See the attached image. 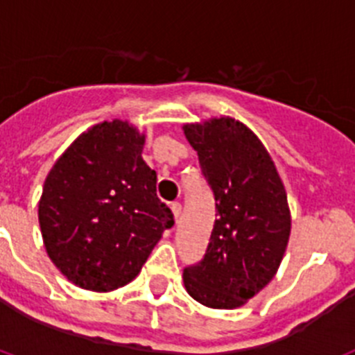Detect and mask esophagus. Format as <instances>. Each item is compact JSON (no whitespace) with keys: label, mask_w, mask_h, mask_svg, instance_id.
Segmentation results:
<instances>
[{"label":"esophagus","mask_w":355,"mask_h":355,"mask_svg":"<svg viewBox=\"0 0 355 355\" xmlns=\"http://www.w3.org/2000/svg\"><path fill=\"white\" fill-rule=\"evenodd\" d=\"M171 209H172V215H174V218L178 220L181 215V205L180 202H171Z\"/></svg>","instance_id":"34e87169"}]
</instances>
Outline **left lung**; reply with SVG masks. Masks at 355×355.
<instances>
[{"label":"left lung","mask_w":355,"mask_h":355,"mask_svg":"<svg viewBox=\"0 0 355 355\" xmlns=\"http://www.w3.org/2000/svg\"><path fill=\"white\" fill-rule=\"evenodd\" d=\"M215 199L205 258L183 270L197 302L234 309L259 293L277 272L290 238L286 192L259 139L231 117L184 126Z\"/></svg>","instance_id":"8db88e82"}]
</instances>
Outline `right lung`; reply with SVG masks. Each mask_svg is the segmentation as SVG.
Wrapping results in <instances>:
<instances>
[{"label":"right lung","instance_id":"right-lung-1","mask_svg":"<svg viewBox=\"0 0 355 355\" xmlns=\"http://www.w3.org/2000/svg\"><path fill=\"white\" fill-rule=\"evenodd\" d=\"M144 135L128 122L97 124L53 165L39 202L44 245L56 268L92 291L139 275L174 215L156 196Z\"/></svg>","mask_w":355,"mask_h":355}]
</instances>
